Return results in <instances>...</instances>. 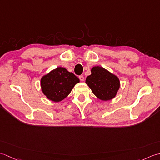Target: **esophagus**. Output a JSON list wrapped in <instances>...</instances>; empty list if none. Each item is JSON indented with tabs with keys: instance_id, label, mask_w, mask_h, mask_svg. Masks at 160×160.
<instances>
[{
	"instance_id": "obj_1",
	"label": "esophagus",
	"mask_w": 160,
	"mask_h": 160,
	"mask_svg": "<svg viewBox=\"0 0 160 160\" xmlns=\"http://www.w3.org/2000/svg\"><path fill=\"white\" fill-rule=\"evenodd\" d=\"M79 79H80L81 81H83L84 79H85V78L83 75H81V76H79Z\"/></svg>"
}]
</instances>
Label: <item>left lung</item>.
I'll list each match as a JSON object with an SVG mask.
<instances>
[{
	"label": "left lung",
	"mask_w": 160,
	"mask_h": 160,
	"mask_svg": "<svg viewBox=\"0 0 160 160\" xmlns=\"http://www.w3.org/2000/svg\"><path fill=\"white\" fill-rule=\"evenodd\" d=\"M86 83L94 95L102 101L115 98L120 88L119 78L101 66L91 69V74L87 77Z\"/></svg>",
	"instance_id": "left-lung-1"
}]
</instances>
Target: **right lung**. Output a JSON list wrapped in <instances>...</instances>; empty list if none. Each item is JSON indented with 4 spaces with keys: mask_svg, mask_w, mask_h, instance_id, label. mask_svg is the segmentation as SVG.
Masks as SVG:
<instances>
[{
    "mask_svg": "<svg viewBox=\"0 0 160 160\" xmlns=\"http://www.w3.org/2000/svg\"><path fill=\"white\" fill-rule=\"evenodd\" d=\"M79 81L65 68L57 67L41 77V88L49 100L57 103L66 98Z\"/></svg>",
    "mask_w": 160,
    "mask_h": 160,
    "instance_id": "right-lung-1",
    "label": "right lung"
}]
</instances>
